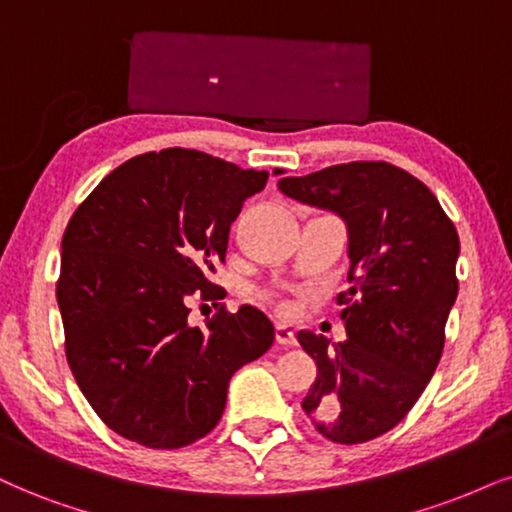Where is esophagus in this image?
<instances>
[{"instance_id":"34e87169","label":"esophagus","mask_w":512,"mask_h":512,"mask_svg":"<svg viewBox=\"0 0 512 512\" xmlns=\"http://www.w3.org/2000/svg\"><path fill=\"white\" fill-rule=\"evenodd\" d=\"M275 339H277V344H282V346H294L296 344V334L289 325H277L275 327Z\"/></svg>"}]
</instances>
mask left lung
I'll return each mask as SVG.
<instances>
[{
    "label": "left lung",
    "mask_w": 512,
    "mask_h": 512,
    "mask_svg": "<svg viewBox=\"0 0 512 512\" xmlns=\"http://www.w3.org/2000/svg\"><path fill=\"white\" fill-rule=\"evenodd\" d=\"M280 192L334 211L349 232L351 287L337 296L349 337L296 339L318 365L301 403L315 430L363 444L399 425L437 370L458 296V232L427 185L387 161L282 178Z\"/></svg>",
    "instance_id": "left-lung-1"
}]
</instances>
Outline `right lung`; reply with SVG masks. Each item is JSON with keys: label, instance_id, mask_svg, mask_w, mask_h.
Returning a JSON list of instances; mask_svg holds the SVG:
<instances>
[{"label": "right lung", "instance_id": "right-lung-1", "mask_svg": "<svg viewBox=\"0 0 512 512\" xmlns=\"http://www.w3.org/2000/svg\"><path fill=\"white\" fill-rule=\"evenodd\" d=\"M266 180L197 149L149 151L111 170L68 220L56 282L66 358L123 439L182 449L206 437L230 377L273 346L275 327L254 306H220L206 327L187 320L194 299L225 296L208 273Z\"/></svg>", "mask_w": 512, "mask_h": 512}]
</instances>
